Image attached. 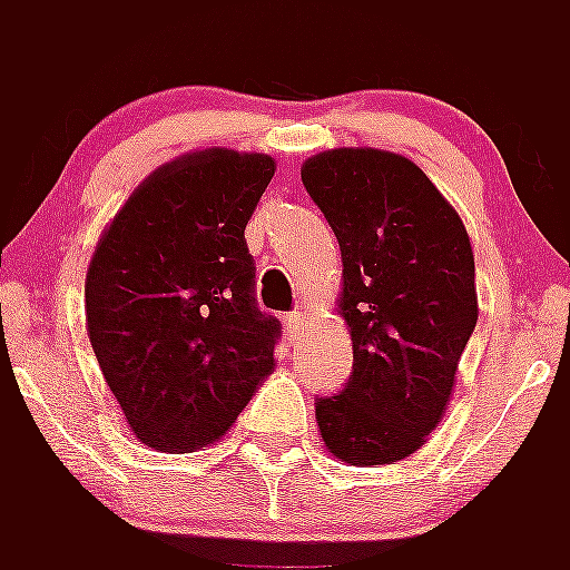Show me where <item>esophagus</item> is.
<instances>
[{"instance_id": "34e87169", "label": "esophagus", "mask_w": 570, "mask_h": 570, "mask_svg": "<svg viewBox=\"0 0 570 570\" xmlns=\"http://www.w3.org/2000/svg\"><path fill=\"white\" fill-rule=\"evenodd\" d=\"M285 325H288V334L296 336L302 328H305V311L294 308L291 314H285Z\"/></svg>"}]
</instances>
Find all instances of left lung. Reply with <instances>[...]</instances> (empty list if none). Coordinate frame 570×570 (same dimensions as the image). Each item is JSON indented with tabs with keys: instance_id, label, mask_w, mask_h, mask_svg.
I'll return each instance as SVG.
<instances>
[{
	"instance_id": "obj_1",
	"label": "left lung",
	"mask_w": 570,
	"mask_h": 570,
	"mask_svg": "<svg viewBox=\"0 0 570 570\" xmlns=\"http://www.w3.org/2000/svg\"><path fill=\"white\" fill-rule=\"evenodd\" d=\"M342 250L340 316L354 374L316 400L331 456L394 465L445 416L476 328L473 250L460 214L420 165L391 150L334 148L302 165Z\"/></svg>"
}]
</instances>
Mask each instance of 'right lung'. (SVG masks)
<instances>
[{"label":"right lung","instance_id":"right-lung-1","mask_svg":"<svg viewBox=\"0 0 570 570\" xmlns=\"http://www.w3.org/2000/svg\"><path fill=\"white\" fill-rule=\"evenodd\" d=\"M268 154L205 148L156 168L105 228L85 276V325L139 442L188 454L234 425L274 371L276 316L254 299L245 225Z\"/></svg>","mask_w":570,"mask_h":570}]
</instances>
